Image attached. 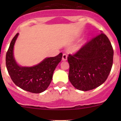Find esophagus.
<instances>
[{"instance_id": "obj_1", "label": "esophagus", "mask_w": 121, "mask_h": 121, "mask_svg": "<svg viewBox=\"0 0 121 121\" xmlns=\"http://www.w3.org/2000/svg\"><path fill=\"white\" fill-rule=\"evenodd\" d=\"M62 60H63V61H66L67 60V55L66 54H63Z\"/></svg>"}]
</instances>
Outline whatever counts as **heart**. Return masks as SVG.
Wrapping results in <instances>:
<instances>
[{
    "label": "heart",
    "instance_id": "1",
    "mask_svg": "<svg viewBox=\"0 0 121 121\" xmlns=\"http://www.w3.org/2000/svg\"><path fill=\"white\" fill-rule=\"evenodd\" d=\"M80 48V46H79V47H77V49H78V48Z\"/></svg>",
    "mask_w": 121,
    "mask_h": 121
}]
</instances>
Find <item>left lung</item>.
<instances>
[{
  "mask_svg": "<svg viewBox=\"0 0 121 121\" xmlns=\"http://www.w3.org/2000/svg\"><path fill=\"white\" fill-rule=\"evenodd\" d=\"M113 50L105 35L101 33L82 46L77 53L68 55V78L77 90L86 91L102 85L113 64Z\"/></svg>",
  "mask_w": 121,
  "mask_h": 121,
  "instance_id": "obj_1",
  "label": "left lung"
}]
</instances>
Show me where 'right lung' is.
I'll list each match as a JSON object with an SVG mask.
<instances>
[{"label": "right lung", "mask_w": 121, "mask_h": 121, "mask_svg": "<svg viewBox=\"0 0 121 121\" xmlns=\"http://www.w3.org/2000/svg\"><path fill=\"white\" fill-rule=\"evenodd\" d=\"M19 33L13 37L6 56V64L11 79L23 90L41 93L48 88L53 78L54 71L63 56L62 53L53 57H47L40 63L32 67H23L17 63L13 49Z\"/></svg>", "instance_id": "1"}]
</instances>
